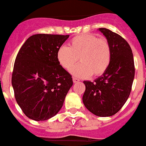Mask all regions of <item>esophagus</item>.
<instances>
[{
  "label": "esophagus",
  "instance_id": "esophagus-1",
  "mask_svg": "<svg viewBox=\"0 0 146 146\" xmlns=\"http://www.w3.org/2000/svg\"><path fill=\"white\" fill-rule=\"evenodd\" d=\"M73 83H78V82L80 81V80L76 77H73Z\"/></svg>",
  "mask_w": 146,
  "mask_h": 146
}]
</instances>
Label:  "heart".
Here are the masks:
<instances>
[{"mask_svg":"<svg viewBox=\"0 0 146 146\" xmlns=\"http://www.w3.org/2000/svg\"><path fill=\"white\" fill-rule=\"evenodd\" d=\"M59 64L66 70L73 68L78 60L81 63L72 69L71 73L78 77L102 75L110 66L111 49L104 37L97 38L93 34H83L73 37L69 46H61L56 51Z\"/></svg>","mask_w":146,"mask_h":146,"instance_id":"b5f03b06","label":"heart"}]
</instances>
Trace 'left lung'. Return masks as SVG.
<instances>
[{"mask_svg":"<svg viewBox=\"0 0 146 146\" xmlns=\"http://www.w3.org/2000/svg\"><path fill=\"white\" fill-rule=\"evenodd\" d=\"M111 49L110 66L94 82L83 81L86 86L83 102L94 115L107 117L115 115L129 96L135 76L131 47L125 40L109 29L99 28Z\"/></svg>","mask_w":146,"mask_h":146,"instance_id":"left-lung-1","label":"left lung"}]
</instances>
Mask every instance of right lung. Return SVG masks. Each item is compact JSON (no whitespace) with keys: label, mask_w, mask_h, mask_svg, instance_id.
<instances>
[{"label":"right lung","mask_w":146,"mask_h":146,"mask_svg":"<svg viewBox=\"0 0 146 146\" xmlns=\"http://www.w3.org/2000/svg\"><path fill=\"white\" fill-rule=\"evenodd\" d=\"M69 36L35 34L17 55L11 83L17 103L29 119L45 121L63 106L73 79L59 64L56 51Z\"/></svg>","instance_id":"obj_1"}]
</instances>
